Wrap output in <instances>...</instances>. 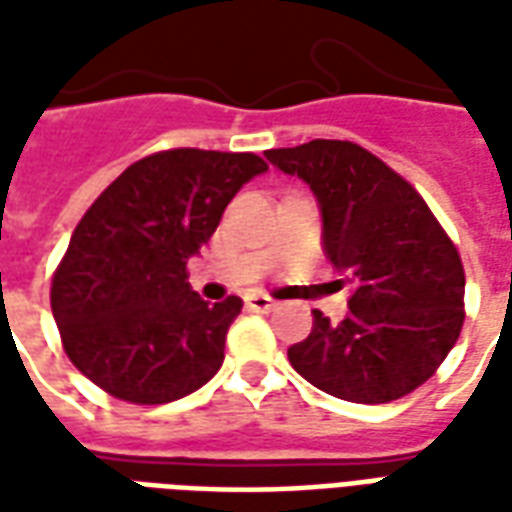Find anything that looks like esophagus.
Returning a JSON list of instances; mask_svg holds the SVG:
<instances>
[{"instance_id": "obj_1", "label": "esophagus", "mask_w": 512, "mask_h": 512, "mask_svg": "<svg viewBox=\"0 0 512 512\" xmlns=\"http://www.w3.org/2000/svg\"><path fill=\"white\" fill-rule=\"evenodd\" d=\"M246 307L252 312H271L277 304L268 299V296H249V299H246Z\"/></svg>"}]
</instances>
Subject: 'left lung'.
Instances as JSON below:
<instances>
[{
	"label": "left lung",
	"mask_w": 512,
	"mask_h": 512,
	"mask_svg": "<svg viewBox=\"0 0 512 512\" xmlns=\"http://www.w3.org/2000/svg\"><path fill=\"white\" fill-rule=\"evenodd\" d=\"M266 158L310 186L326 257L351 285L345 321L312 312L310 337L288 348L293 370L351 403L414 392L463 326L466 277L450 235L408 180L354 142L312 139Z\"/></svg>",
	"instance_id": "1"
}]
</instances>
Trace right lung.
Segmentation results:
<instances>
[{"label": "right lung", "mask_w": 512, "mask_h": 512, "mask_svg": "<svg viewBox=\"0 0 512 512\" xmlns=\"http://www.w3.org/2000/svg\"><path fill=\"white\" fill-rule=\"evenodd\" d=\"M266 169L255 153L175 147L106 186L51 279L62 348L82 376L136 406L172 403L216 376L244 301H202L186 263Z\"/></svg>", "instance_id": "obj_1"}]
</instances>
